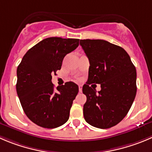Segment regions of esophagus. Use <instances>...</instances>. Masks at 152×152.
Here are the masks:
<instances>
[{
    "label": "esophagus",
    "mask_w": 152,
    "mask_h": 152,
    "mask_svg": "<svg viewBox=\"0 0 152 152\" xmlns=\"http://www.w3.org/2000/svg\"><path fill=\"white\" fill-rule=\"evenodd\" d=\"M82 88H83L82 85H79V92H82Z\"/></svg>",
    "instance_id": "1"
}]
</instances>
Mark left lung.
<instances>
[{"label":"left lung","instance_id":"obj_1","mask_svg":"<svg viewBox=\"0 0 152 152\" xmlns=\"http://www.w3.org/2000/svg\"><path fill=\"white\" fill-rule=\"evenodd\" d=\"M89 58V76L83 86L86 102L83 116L87 123L106 129L119 123L129 111L137 93V72L122 47L102 39H81ZM99 83L98 93L89 85Z\"/></svg>","mask_w":152,"mask_h":152}]
</instances>
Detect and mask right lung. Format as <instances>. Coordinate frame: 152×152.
<instances>
[{
	"instance_id": "obj_1",
	"label": "right lung",
	"mask_w": 152,
	"mask_h": 152,
	"mask_svg": "<svg viewBox=\"0 0 152 152\" xmlns=\"http://www.w3.org/2000/svg\"><path fill=\"white\" fill-rule=\"evenodd\" d=\"M78 45L77 39H45L29 49L18 65L17 94L25 114L36 125L55 128L69 119L78 86L69 81L54 88L51 79L65 56Z\"/></svg>"
}]
</instances>
